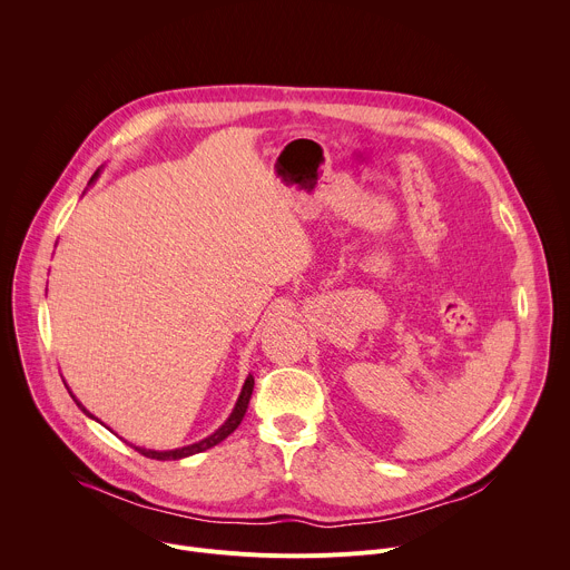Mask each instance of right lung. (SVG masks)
I'll return each instance as SVG.
<instances>
[{
  "mask_svg": "<svg viewBox=\"0 0 570 570\" xmlns=\"http://www.w3.org/2000/svg\"><path fill=\"white\" fill-rule=\"evenodd\" d=\"M97 176H99V171L92 176V180H95ZM92 180H90V183H92ZM253 387H255V379H253V374H250V376L246 379V383H243V390H240V394H238V399H236V405H234L232 415H229L227 422H225L216 433H212L209 438H205V440H200V442H196V444L183 446V449H174V451H153V449H139V446H132V449L139 451L141 455H146V458H150V460H180V458H187V455H194V453H200V451H207V449L216 446L218 442H223L227 435H232V433L236 431V426L240 424L243 415H246L250 396H253ZM69 394H71V392H69ZM71 399H73V394H71ZM73 401H76V399H73ZM76 405H78V409L83 411L88 417L97 420V417L90 415L78 401H76ZM97 422H99V420H97Z\"/></svg>",
  "mask_w": 570,
  "mask_h": 570,
  "instance_id": "1",
  "label": "right lung"
}]
</instances>
